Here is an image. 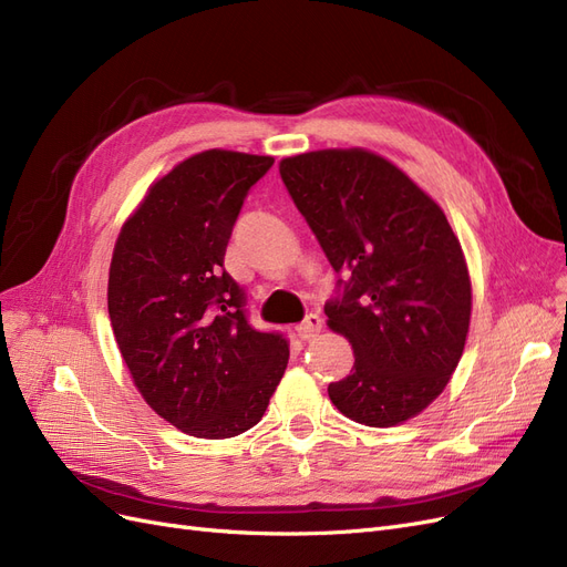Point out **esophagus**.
<instances>
[{
  "label": "esophagus",
  "instance_id": "esophagus-1",
  "mask_svg": "<svg viewBox=\"0 0 567 567\" xmlns=\"http://www.w3.org/2000/svg\"><path fill=\"white\" fill-rule=\"evenodd\" d=\"M321 331V317L319 315H310L302 323L296 326V333L300 340H315Z\"/></svg>",
  "mask_w": 567,
  "mask_h": 567
}]
</instances>
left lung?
Masks as SVG:
<instances>
[{
    "mask_svg": "<svg viewBox=\"0 0 567 567\" xmlns=\"http://www.w3.org/2000/svg\"><path fill=\"white\" fill-rule=\"evenodd\" d=\"M290 198L336 271L329 329L354 350L329 385L340 414L371 427L414 419L447 388L471 326V277L440 205L367 148H323L279 163Z\"/></svg>",
    "mask_w": 567,
    "mask_h": 567,
    "instance_id": "obj_1",
    "label": "left lung"
}]
</instances>
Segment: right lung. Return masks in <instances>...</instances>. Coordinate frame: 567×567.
Wrapping results in <instances>:
<instances>
[{"instance_id": "1", "label": "right lung", "mask_w": 567, "mask_h": 567, "mask_svg": "<svg viewBox=\"0 0 567 567\" xmlns=\"http://www.w3.org/2000/svg\"><path fill=\"white\" fill-rule=\"evenodd\" d=\"M271 156L200 151L148 186L109 269V317L136 390L182 433L225 440L262 419L288 364L225 271L234 221Z\"/></svg>"}]
</instances>
